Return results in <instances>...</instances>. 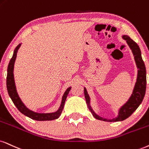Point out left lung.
I'll return each instance as SVG.
<instances>
[{
    "label": "left lung",
    "instance_id": "8db88e82",
    "mask_svg": "<svg viewBox=\"0 0 149 149\" xmlns=\"http://www.w3.org/2000/svg\"><path fill=\"white\" fill-rule=\"evenodd\" d=\"M122 37L124 40H126L133 53V56H134L135 65H136L137 69L136 82L135 83V86L133 87L131 96L125 104L122 105L118 109V115L115 118H113L112 119H107V118H103L94 111L91 105V97L88 95L86 88L84 87V93L86 104H87L88 108L91 112L92 115L97 120L106 122H119L125 120L136 110L144 99L146 86V71L144 63L142 58L140 49L138 45L135 41H133L129 36L123 35Z\"/></svg>",
    "mask_w": 149,
    "mask_h": 149
}]
</instances>
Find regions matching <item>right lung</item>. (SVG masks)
<instances>
[{"instance_id":"obj_1","label":"right lung","mask_w":149,"mask_h":149,"mask_svg":"<svg viewBox=\"0 0 149 149\" xmlns=\"http://www.w3.org/2000/svg\"><path fill=\"white\" fill-rule=\"evenodd\" d=\"M21 46V43L16 47L14 51L12 58H11L10 61L9 63L8 67H7V88L8 94L12 99V100L17 109L19 110V111L22 113L24 116L29 117L31 119L38 120V121H47V120H54L58 119L59 118L63 111V109L65 105V100L67 99V95L71 90V86H69L66 89L64 93L63 97H62L61 105L57 111L52 113H38L33 111L30 110L28 109L26 105L22 102V100L18 95V92H17L16 84H15L14 76V63L16 61L17 52L19 49L20 47Z\"/></svg>"}]
</instances>
